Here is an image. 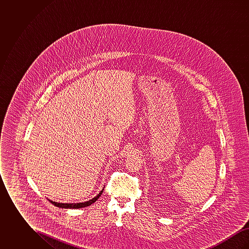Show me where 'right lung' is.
<instances>
[{
	"label": "right lung",
	"mask_w": 249,
	"mask_h": 249,
	"mask_svg": "<svg viewBox=\"0 0 249 249\" xmlns=\"http://www.w3.org/2000/svg\"><path fill=\"white\" fill-rule=\"evenodd\" d=\"M104 191V189L100 191V193L95 196L93 199L89 200V201H85V202H79V203H61V202H56V201H51V203H53L55 206L57 207H60V208H70V209H78V208H83V207H87L89 206L90 204L94 203L95 201L99 199V197L102 195Z\"/></svg>",
	"instance_id": "1"
}]
</instances>
